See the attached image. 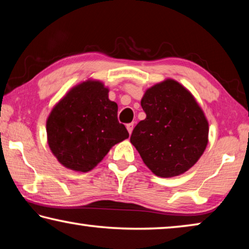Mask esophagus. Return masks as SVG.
Listing matches in <instances>:
<instances>
[{
    "instance_id": "34e87169",
    "label": "esophagus",
    "mask_w": 249,
    "mask_h": 249,
    "mask_svg": "<svg viewBox=\"0 0 249 249\" xmlns=\"http://www.w3.org/2000/svg\"><path fill=\"white\" fill-rule=\"evenodd\" d=\"M126 128H127V130H128V133H129V134H132V132H133V128H134V123H128L127 125H126Z\"/></svg>"
}]
</instances>
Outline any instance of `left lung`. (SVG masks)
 Listing matches in <instances>:
<instances>
[{
	"label": "left lung",
	"instance_id": "left-lung-1",
	"mask_svg": "<svg viewBox=\"0 0 249 249\" xmlns=\"http://www.w3.org/2000/svg\"><path fill=\"white\" fill-rule=\"evenodd\" d=\"M146 119L130 136L142 161L156 176L169 178L195 165L208 145L209 123L196 99L172 79L145 92Z\"/></svg>",
	"mask_w": 249,
	"mask_h": 249
}]
</instances>
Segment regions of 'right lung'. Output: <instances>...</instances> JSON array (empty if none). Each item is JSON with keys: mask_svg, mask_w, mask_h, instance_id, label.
Here are the masks:
<instances>
[{"mask_svg": "<svg viewBox=\"0 0 249 249\" xmlns=\"http://www.w3.org/2000/svg\"><path fill=\"white\" fill-rule=\"evenodd\" d=\"M48 145L58 161L71 170L88 172L129 134L117 120V104L100 81L72 88L47 119Z\"/></svg>", "mask_w": 249, "mask_h": 249, "instance_id": "right-lung-1", "label": "right lung"}]
</instances>
